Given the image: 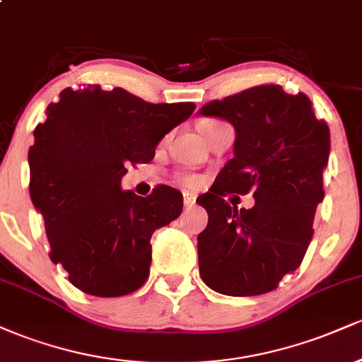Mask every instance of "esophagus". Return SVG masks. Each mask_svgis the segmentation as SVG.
I'll return each mask as SVG.
<instances>
[{
	"instance_id": "obj_1",
	"label": "esophagus",
	"mask_w": 362,
	"mask_h": 362,
	"mask_svg": "<svg viewBox=\"0 0 362 362\" xmlns=\"http://www.w3.org/2000/svg\"><path fill=\"white\" fill-rule=\"evenodd\" d=\"M184 204H185V207H192L195 204V195L184 192Z\"/></svg>"
}]
</instances>
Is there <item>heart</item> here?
I'll list each match as a JSON object with an SVG mask.
<instances>
[{"label":"heart","mask_w":362,"mask_h":362,"mask_svg":"<svg viewBox=\"0 0 362 362\" xmlns=\"http://www.w3.org/2000/svg\"><path fill=\"white\" fill-rule=\"evenodd\" d=\"M216 122H218V120H213V119L201 120V122H199V131H202V129H206V127H209V126H213V124H216ZM182 182H184L185 185H195V184H197V178L189 175V177L182 178Z\"/></svg>","instance_id":"1"}]
</instances>
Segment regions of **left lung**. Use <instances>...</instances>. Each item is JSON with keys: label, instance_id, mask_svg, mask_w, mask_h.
Listing matches in <instances>:
<instances>
[{"label": "left lung", "instance_id": "8db88e82", "mask_svg": "<svg viewBox=\"0 0 362 362\" xmlns=\"http://www.w3.org/2000/svg\"><path fill=\"white\" fill-rule=\"evenodd\" d=\"M201 115L221 117L236 131L233 158L197 202L209 221L197 236L199 272L228 296H257L300 267L323 201L330 129L315 117L305 93L260 85L206 103ZM254 192L250 210L230 206L226 193Z\"/></svg>", "mask_w": 362, "mask_h": 362}]
</instances>
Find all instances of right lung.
<instances>
[{"mask_svg": "<svg viewBox=\"0 0 362 362\" xmlns=\"http://www.w3.org/2000/svg\"><path fill=\"white\" fill-rule=\"evenodd\" d=\"M194 103H149L122 88H66L28 149L30 199L42 214L51 260L83 293L115 298L144 284L153 231L177 219L184 197L158 185L148 197L120 189L129 163L192 115Z\"/></svg>", "mask_w": 362, "mask_h": 362, "instance_id": "obj_1", "label": "right lung"}]
</instances>
